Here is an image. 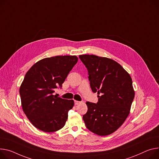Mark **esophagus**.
Here are the masks:
<instances>
[{"mask_svg": "<svg viewBox=\"0 0 159 159\" xmlns=\"http://www.w3.org/2000/svg\"><path fill=\"white\" fill-rule=\"evenodd\" d=\"M81 102H79V101H75V105H79L80 104Z\"/></svg>", "mask_w": 159, "mask_h": 159, "instance_id": "esophagus-1", "label": "esophagus"}]
</instances>
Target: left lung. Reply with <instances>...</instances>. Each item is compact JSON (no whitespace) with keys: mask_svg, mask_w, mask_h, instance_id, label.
I'll use <instances>...</instances> for the list:
<instances>
[{"mask_svg":"<svg viewBox=\"0 0 159 159\" xmlns=\"http://www.w3.org/2000/svg\"><path fill=\"white\" fill-rule=\"evenodd\" d=\"M79 58L88 70L93 92L98 94L97 103L86 102L88 109L83 120L93 133L109 135L122 125L130 113L134 98L132 79L120 64L108 57L84 54Z\"/></svg>","mask_w":159,"mask_h":159,"instance_id":"left-lung-1","label":"left lung"}]
</instances>
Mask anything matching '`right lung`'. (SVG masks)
I'll return each instance as SVG.
<instances>
[{"label":"right lung","mask_w":159,"mask_h":159,"mask_svg":"<svg viewBox=\"0 0 159 159\" xmlns=\"http://www.w3.org/2000/svg\"><path fill=\"white\" fill-rule=\"evenodd\" d=\"M77 61L76 56L46 57L26 72L20 88L21 107L28 120L40 131L55 132L65 125L74 102L53 93L62 87Z\"/></svg>","instance_id":"right-lung-1"}]
</instances>
